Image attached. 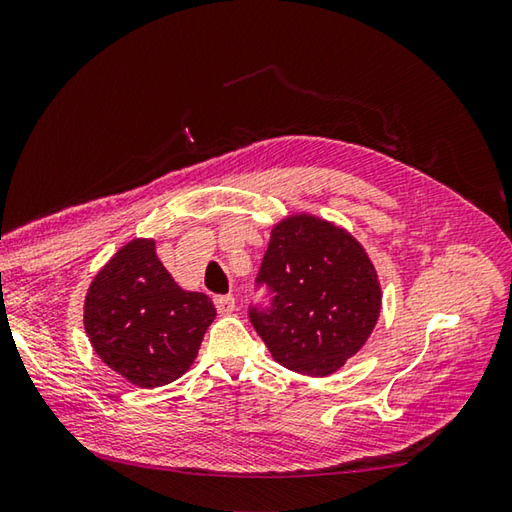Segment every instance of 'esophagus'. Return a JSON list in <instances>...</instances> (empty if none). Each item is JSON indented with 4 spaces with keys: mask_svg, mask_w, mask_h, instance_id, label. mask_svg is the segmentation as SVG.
Instances as JSON below:
<instances>
[{
    "mask_svg": "<svg viewBox=\"0 0 512 512\" xmlns=\"http://www.w3.org/2000/svg\"><path fill=\"white\" fill-rule=\"evenodd\" d=\"M215 306H217L219 315H230L232 311H235V297L219 295V297H215Z\"/></svg>",
    "mask_w": 512,
    "mask_h": 512,
    "instance_id": "1",
    "label": "esophagus"
}]
</instances>
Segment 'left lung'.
I'll return each instance as SVG.
<instances>
[{"mask_svg": "<svg viewBox=\"0 0 512 512\" xmlns=\"http://www.w3.org/2000/svg\"><path fill=\"white\" fill-rule=\"evenodd\" d=\"M259 284L273 293L250 322L282 367L329 376L365 347L380 315V282L360 241L327 219L288 215L271 230Z\"/></svg>", "mask_w": 512, "mask_h": 512, "instance_id": "obj_1", "label": "left lung"}]
</instances>
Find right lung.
Returning <instances> with one entry per match:
<instances>
[{"mask_svg": "<svg viewBox=\"0 0 512 512\" xmlns=\"http://www.w3.org/2000/svg\"><path fill=\"white\" fill-rule=\"evenodd\" d=\"M215 315L208 295L172 280L154 239L118 248L85 297V331L98 358L145 389L172 383L190 369Z\"/></svg>", "mask_w": 512, "mask_h": 512, "instance_id": "add662e5", "label": "right lung"}]
</instances>
